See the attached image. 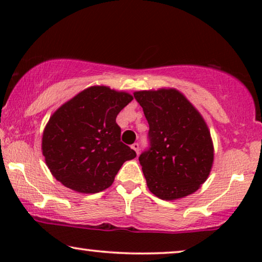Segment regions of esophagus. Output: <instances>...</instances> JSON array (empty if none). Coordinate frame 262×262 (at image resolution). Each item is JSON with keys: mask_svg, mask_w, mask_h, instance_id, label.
<instances>
[{"mask_svg": "<svg viewBox=\"0 0 262 262\" xmlns=\"http://www.w3.org/2000/svg\"><path fill=\"white\" fill-rule=\"evenodd\" d=\"M131 148L134 149L135 151H136V154H137V155H138V152H139V144H138V143H135V144H132Z\"/></svg>", "mask_w": 262, "mask_h": 262, "instance_id": "34e87169", "label": "esophagus"}]
</instances>
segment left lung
<instances>
[{
    "mask_svg": "<svg viewBox=\"0 0 262 262\" xmlns=\"http://www.w3.org/2000/svg\"><path fill=\"white\" fill-rule=\"evenodd\" d=\"M149 124V146L139 155L146 185L163 200L195 192L209 177L213 146L205 121L175 89L136 92Z\"/></svg>",
    "mask_w": 262,
    "mask_h": 262,
    "instance_id": "8db88e82",
    "label": "left lung"
}]
</instances>
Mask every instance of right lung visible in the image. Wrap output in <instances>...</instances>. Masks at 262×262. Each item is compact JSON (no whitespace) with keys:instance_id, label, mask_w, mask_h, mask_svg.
Returning a JSON list of instances; mask_svg holds the SVG:
<instances>
[{"instance_id":"obj_1","label":"right lung","mask_w":262,"mask_h":262,"mask_svg":"<svg viewBox=\"0 0 262 262\" xmlns=\"http://www.w3.org/2000/svg\"><path fill=\"white\" fill-rule=\"evenodd\" d=\"M132 101L127 93L96 85L81 92L53 113L42 135L50 171L68 188L98 193L108 188L136 151L120 141L118 113Z\"/></svg>"}]
</instances>
